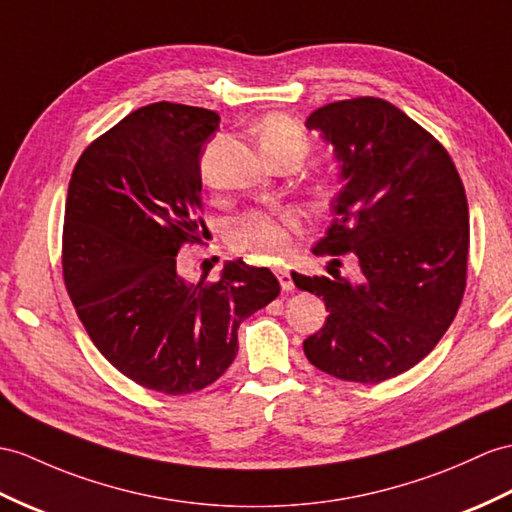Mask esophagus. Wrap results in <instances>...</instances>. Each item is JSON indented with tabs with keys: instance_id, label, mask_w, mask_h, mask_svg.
I'll list each match as a JSON object with an SVG mask.
<instances>
[{
	"instance_id": "esophagus-1",
	"label": "esophagus",
	"mask_w": 512,
	"mask_h": 512,
	"mask_svg": "<svg viewBox=\"0 0 512 512\" xmlns=\"http://www.w3.org/2000/svg\"><path fill=\"white\" fill-rule=\"evenodd\" d=\"M276 278L280 280L282 291H293V289H295V284H293V278H291V273H289V271L278 269V271H276Z\"/></svg>"
}]
</instances>
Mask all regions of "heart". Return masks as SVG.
<instances>
[{"label":"heart","instance_id":"obj_1","mask_svg":"<svg viewBox=\"0 0 512 512\" xmlns=\"http://www.w3.org/2000/svg\"><path fill=\"white\" fill-rule=\"evenodd\" d=\"M260 149L271 158L295 156L302 160L308 152V136L299 123L286 115H267L258 123ZM304 230L302 217L291 210L267 213L252 210L236 219L230 228V247L236 254H249L260 263L276 265L293 252L295 239Z\"/></svg>","mask_w":512,"mask_h":512}]
</instances>
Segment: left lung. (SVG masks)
<instances>
[{"label":"left lung","instance_id":"8db88e82","mask_svg":"<svg viewBox=\"0 0 512 512\" xmlns=\"http://www.w3.org/2000/svg\"><path fill=\"white\" fill-rule=\"evenodd\" d=\"M306 126L334 145L343 178L336 217L315 254H354L363 276L293 273L297 289L323 297L330 313L304 341V354L328 376L378 384L426 358L463 302L465 186L447 149L384 99L328 104Z\"/></svg>","mask_w":512,"mask_h":512}]
</instances>
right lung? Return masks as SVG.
Masks as SVG:
<instances>
[{"instance_id": "obj_1", "label": "right lung", "mask_w": 512, "mask_h": 512, "mask_svg": "<svg viewBox=\"0 0 512 512\" xmlns=\"http://www.w3.org/2000/svg\"><path fill=\"white\" fill-rule=\"evenodd\" d=\"M215 110L156 102L84 149L71 173L62 278L91 341L132 382L186 395L219 380L236 330L278 297L267 267L232 260L189 282L178 252L202 245V152Z\"/></svg>"}]
</instances>
